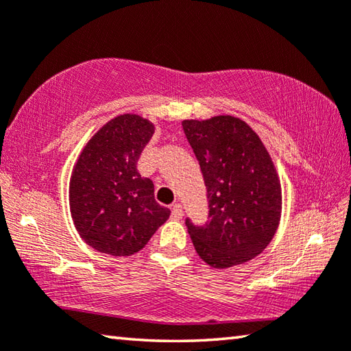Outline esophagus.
<instances>
[{"mask_svg":"<svg viewBox=\"0 0 351 351\" xmlns=\"http://www.w3.org/2000/svg\"><path fill=\"white\" fill-rule=\"evenodd\" d=\"M171 217H173L175 219L182 218V206L181 204H173V207H171Z\"/></svg>","mask_w":351,"mask_h":351,"instance_id":"obj_1","label":"esophagus"}]
</instances>
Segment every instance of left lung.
I'll use <instances>...</instances> for the list:
<instances>
[{"label":"left lung","mask_w":351,"mask_h":351,"mask_svg":"<svg viewBox=\"0 0 351 351\" xmlns=\"http://www.w3.org/2000/svg\"><path fill=\"white\" fill-rule=\"evenodd\" d=\"M209 201L204 224L186 218L201 258L223 269L245 263L269 245L280 219L282 190L269 153L254 130L232 116L184 121Z\"/></svg>","instance_id":"8db88e82"}]
</instances>
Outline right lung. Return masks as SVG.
<instances>
[{"label": "right lung", "mask_w": 351, "mask_h": 351, "mask_svg": "<svg viewBox=\"0 0 351 351\" xmlns=\"http://www.w3.org/2000/svg\"><path fill=\"white\" fill-rule=\"evenodd\" d=\"M154 127L138 114L104 125L83 148L69 182L77 232L99 252L127 257L144 247L170 209L156 203L154 186L138 171V159Z\"/></svg>", "instance_id": "1"}]
</instances>
